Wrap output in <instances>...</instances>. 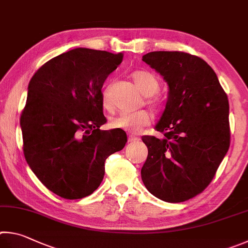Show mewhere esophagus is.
Listing matches in <instances>:
<instances>
[{
    "mask_svg": "<svg viewBox=\"0 0 248 248\" xmlns=\"http://www.w3.org/2000/svg\"><path fill=\"white\" fill-rule=\"evenodd\" d=\"M138 140H140V137H137V136L131 135V136L128 137V141H129V142H137Z\"/></svg>",
    "mask_w": 248,
    "mask_h": 248,
    "instance_id": "34e87169",
    "label": "esophagus"
}]
</instances>
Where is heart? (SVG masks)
Here are the masks:
<instances>
[{"label":"heart","instance_id":"obj_1","mask_svg":"<svg viewBox=\"0 0 248 248\" xmlns=\"http://www.w3.org/2000/svg\"><path fill=\"white\" fill-rule=\"evenodd\" d=\"M132 79L135 85L140 90V93L145 97H153L158 93L160 89V82L158 78L153 73L148 71H135L132 73ZM147 103L154 108L155 111H161L162 104L158 99L150 98ZM103 107L107 110L111 111L113 108V104L108 98V93H103ZM151 116L147 111L140 110L134 113H122V114L112 117L110 121V127L116 129H124V131L137 133L142 127L147 126L150 123Z\"/></svg>","mask_w":248,"mask_h":248}]
</instances>
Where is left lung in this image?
<instances>
[{"label":"left lung","instance_id":"1","mask_svg":"<svg viewBox=\"0 0 248 248\" xmlns=\"http://www.w3.org/2000/svg\"><path fill=\"white\" fill-rule=\"evenodd\" d=\"M169 86L158 132L142 136L148 157L141 168L146 188L167 202L201 194L214 179L230 147L229 101L218 77L202 59L185 52L142 56Z\"/></svg>","mask_w":248,"mask_h":248}]
</instances>
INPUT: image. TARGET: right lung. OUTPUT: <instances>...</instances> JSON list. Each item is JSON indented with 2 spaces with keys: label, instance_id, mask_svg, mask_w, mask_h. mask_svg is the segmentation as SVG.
<instances>
[{
  "label": "right lung",
  "instance_id": "add662e5",
  "mask_svg": "<svg viewBox=\"0 0 248 248\" xmlns=\"http://www.w3.org/2000/svg\"><path fill=\"white\" fill-rule=\"evenodd\" d=\"M123 54L77 47L45 63L28 85L20 127L28 166L65 199L89 196L101 184L104 162L124 148L126 134L101 131L102 86Z\"/></svg>",
  "mask_w": 248,
  "mask_h": 248
}]
</instances>
